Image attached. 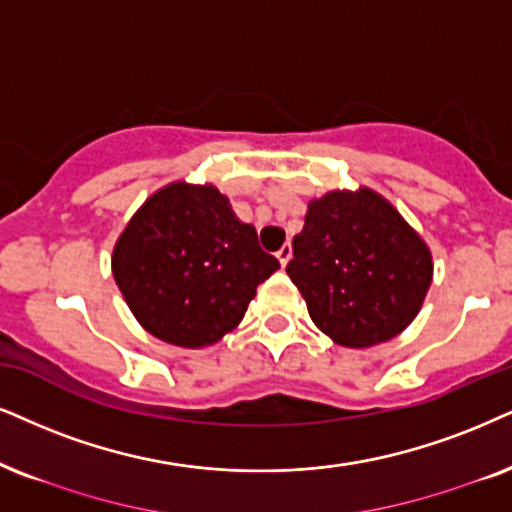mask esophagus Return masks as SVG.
<instances>
[{
	"instance_id": "obj_1",
	"label": "esophagus",
	"mask_w": 512,
	"mask_h": 512,
	"mask_svg": "<svg viewBox=\"0 0 512 512\" xmlns=\"http://www.w3.org/2000/svg\"><path fill=\"white\" fill-rule=\"evenodd\" d=\"M276 257H278V262H281V267H286V264L290 262V257H293V245L290 243L283 245V248L276 252Z\"/></svg>"
}]
</instances>
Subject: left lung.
Segmentation results:
<instances>
[{"label":"left lung","instance_id":"1","mask_svg":"<svg viewBox=\"0 0 512 512\" xmlns=\"http://www.w3.org/2000/svg\"><path fill=\"white\" fill-rule=\"evenodd\" d=\"M288 276L338 345L392 340L416 319L432 281L428 245L378 193L333 191L309 203Z\"/></svg>","mask_w":512,"mask_h":512}]
</instances>
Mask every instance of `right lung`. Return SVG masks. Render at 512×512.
<instances>
[{"instance_id":"1","label":"right lung","mask_w":512,"mask_h":512,"mask_svg":"<svg viewBox=\"0 0 512 512\" xmlns=\"http://www.w3.org/2000/svg\"><path fill=\"white\" fill-rule=\"evenodd\" d=\"M278 260L215 186L170 184L141 205L113 250V276L141 326L177 347L234 331Z\"/></svg>"}]
</instances>
